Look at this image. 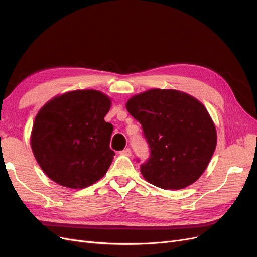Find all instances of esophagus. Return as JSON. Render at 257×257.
<instances>
[{"instance_id": "esophagus-1", "label": "esophagus", "mask_w": 257, "mask_h": 257, "mask_svg": "<svg viewBox=\"0 0 257 257\" xmlns=\"http://www.w3.org/2000/svg\"><path fill=\"white\" fill-rule=\"evenodd\" d=\"M120 154L125 155V157H132V150L130 149V148H126V149H124L123 151H121Z\"/></svg>"}]
</instances>
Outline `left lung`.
Returning a JSON list of instances; mask_svg holds the SVG:
<instances>
[{
    "label": "left lung",
    "instance_id": "left-lung-1",
    "mask_svg": "<svg viewBox=\"0 0 257 257\" xmlns=\"http://www.w3.org/2000/svg\"><path fill=\"white\" fill-rule=\"evenodd\" d=\"M130 114L142 124L150 158L141 165L146 180L180 190L204 174L216 147V130L198 99L174 89H151L132 96Z\"/></svg>",
    "mask_w": 257,
    "mask_h": 257
}]
</instances>
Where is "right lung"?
Wrapping results in <instances>:
<instances>
[{
  "label": "right lung",
  "instance_id": "right-lung-1",
  "mask_svg": "<svg viewBox=\"0 0 257 257\" xmlns=\"http://www.w3.org/2000/svg\"><path fill=\"white\" fill-rule=\"evenodd\" d=\"M111 99L97 90H75L46 103L35 116L31 148L43 172L69 189L104 177L113 160V126L104 120Z\"/></svg>",
  "mask_w": 257,
  "mask_h": 257
}]
</instances>
